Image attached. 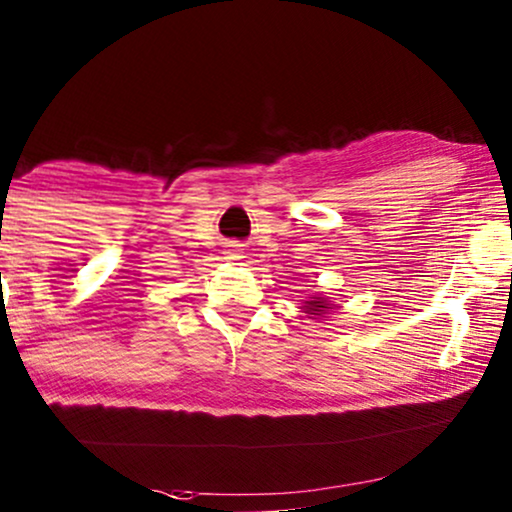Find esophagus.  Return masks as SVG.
I'll return each instance as SVG.
<instances>
[{
	"instance_id": "obj_1",
	"label": "esophagus",
	"mask_w": 512,
	"mask_h": 512,
	"mask_svg": "<svg viewBox=\"0 0 512 512\" xmlns=\"http://www.w3.org/2000/svg\"><path fill=\"white\" fill-rule=\"evenodd\" d=\"M227 255H229L227 259H239V257H241V255H239V250H229Z\"/></svg>"
}]
</instances>
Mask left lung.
Returning <instances> with one entry per match:
<instances>
[{"instance_id":"left-lung-1","label":"left lung","mask_w":512,"mask_h":512,"mask_svg":"<svg viewBox=\"0 0 512 512\" xmlns=\"http://www.w3.org/2000/svg\"><path fill=\"white\" fill-rule=\"evenodd\" d=\"M329 308H334V304H329V301L325 299V297H311L306 301V306H304V313H308L311 315V318H322V315H325Z\"/></svg>"}]
</instances>
